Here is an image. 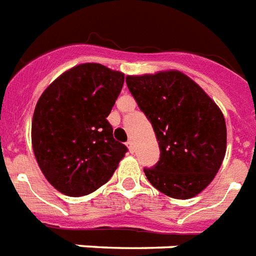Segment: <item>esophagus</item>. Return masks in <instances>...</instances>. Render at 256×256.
Wrapping results in <instances>:
<instances>
[{
  "mask_svg": "<svg viewBox=\"0 0 256 256\" xmlns=\"http://www.w3.org/2000/svg\"><path fill=\"white\" fill-rule=\"evenodd\" d=\"M126 145H128L130 153H134V144H133V141H132V140H128V142H126Z\"/></svg>",
  "mask_w": 256,
  "mask_h": 256,
  "instance_id": "34e87169",
  "label": "esophagus"
}]
</instances>
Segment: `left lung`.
Wrapping results in <instances>:
<instances>
[{
    "instance_id": "8db88e82",
    "label": "left lung",
    "mask_w": 256,
    "mask_h": 256,
    "mask_svg": "<svg viewBox=\"0 0 256 256\" xmlns=\"http://www.w3.org/2000/svg\"><path fill=\"white\" fill-rule=\"evenodd\" d=\"M126 84L156 133L160 158L144 168L162 194L187 200L214 179L226 149L224 115L200 85L176 70L128 76Z\"/></svg>"
}]
</instances>
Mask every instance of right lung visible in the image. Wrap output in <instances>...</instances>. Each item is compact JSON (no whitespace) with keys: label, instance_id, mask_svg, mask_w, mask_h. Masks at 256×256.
Instances as JSON below:
<instances>
[{"label":"right lung","instance_id":"add662e5","mask_svg":"<svg viewBox=\"0 0 256 256\" xmlns=\"http://www.w3.org/2000/svg\"><path fill=\"white\" fill-rule=\"evenodd\" d=\"M123 81L120 72L82 64L42 94L32 119V146L43 175L62 194L98 190L128 152L107 120Z\"/></svg>","mask_w":256,"mask_h":256}]
</instances>
